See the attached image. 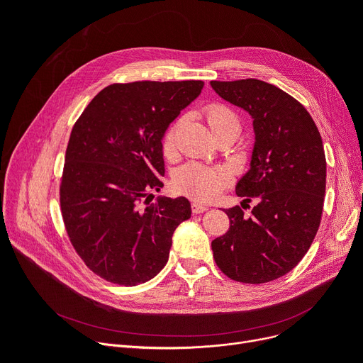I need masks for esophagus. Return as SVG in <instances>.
Masks as SVG:
<instances>
[{"label":"esophagus","instance_id":"obj_1","mask_svg":"<svg viewBox=\"0 0 363 363\" xmlns=\"http://www.w3.org/2000/svg\"><path fill=\"white\" fill-rule=\"evenodd\" d=\"M191 208H193V213H203V212L207 211L208 206H206V204H203V203H199V201H194V203L191 204Z\"/></svg>","mask_w":363,"mask_h":363}]
</instances>
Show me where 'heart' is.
Listing matches in <instances>:
<instances>
[{"instance_id":"heart-1","label":"heart","mask_w":363,"mask_h":363,"mask_svg":"<svg viewBox=\"0 0 363 363\" xmlns=\"http://www.w3.org/2000/svg\"><path fill=\"white\" fill-rule=\"evenodd\" d=\"M206 116L212 132L225 130L234 135V138L237 137L240 122L233 110L220 104H212L206 108ZM177 128L178 123L170 126V129L166 132L163 140V147L166 151L174 145ZM228 182H230V174L223 167H212L196 162H189L181 166L174 177V186L178 193L201 201L215 199Z\"/></svg>"}]
</instances>
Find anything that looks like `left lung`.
Listing matches in <instances>:
<instances>
[{
	"label": "left lung",
	"instance_id": "1",
	"mask_svg": "<svg viewBox=\"0 0 363 363\" xmlns=\"http://www.w3.org/2000/svg\"><path fill=\"white\" fill-rule=\"evenodd\" d=\"M215 92L253 119L250 167L235 185L240 206L226 208L228 233L212 241L219 269L234 281L263 284L287 272L308 253L325 197L327 162L320 133L291 95L259 79L211 82ZM258 204L250 217L242 207Z\"/></svg>",
	"mask_w": 363,
	"mask_h": 363
}]
</instances>
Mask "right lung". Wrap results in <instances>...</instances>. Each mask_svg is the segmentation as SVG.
<instances>
[{"label": "right lung", "instance_id": "right-lung-1", "mask_svg": "<svg viewBox=\"0 0 363 363\" xmlns=\"http://www.w3.org/2000/svg\"><path fill=\"white\" fill-rule=\"evenodd\" d=\"M203 86V81L114 84L74 123L62 215L74 250L99 277L133 287L167 263L172 235L191 218V203L162 196L148 203V197L163 186L164 133Z\"/></svg>", "mask_w": 363, "mask_h": 363}]
</instances>
